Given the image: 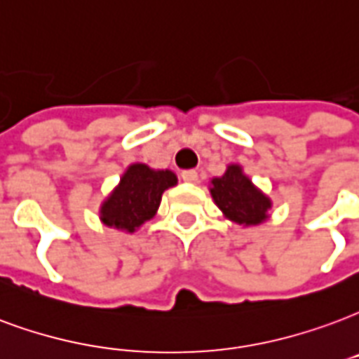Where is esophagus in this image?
<instances>
[{
    "instance_id": "esophagus-1",
    "label": "esophagus",
    "mask_w": 359,
    "mask_h": 359,
    "mask_svg": "<svg viewBox=\"0 0 359 359\" xmlns=\"http://www.w3.org/2000/svg\"><path fill=\"white\" fill-rule=\"evenodd\" d=\"M180 179L184 180V182H190V184H194V182H198V171H194V169L182 171L180 172Z\"/></svg>"
}]
</instances>
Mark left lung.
<instances>
[{"label":"left lung","instance_id":"8db88e82","mask_svg":"<svg viewBox=\"0 0 359 359\" xmlns=\"http://www.w3.org/2000/svg\"><path fill=\"white\" fill-rule=\"evenodd\" d=\"M211 184L215 203L230 220L243 226H255L266 220L272 203L261 190L251 184V180L241 172L240 165H230L222 177L211 180Z\"/></svg>","mask_w":359,"mask_h":359}]
</instances>
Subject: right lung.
Returning <instances> with one entry per match:
<instances>
[{
	"mask_svg": "<svg viewBox=\"0 0 359 359\" xmlns=\"http://www.w3.org/2000/svg\"><path fill=\"white\" fill-rule=\"evenodd\" d=\"M177 184L172 171H154L144 163H135L121 177L119 187L100 207L106 226L135 232L158 211L161 194Z\"/></svg>",
	"mask_w": 359,
	"mask_h": 359,
	"instance_id": "right-lung-1",
	"label": "right lung"
}]
</instances>
